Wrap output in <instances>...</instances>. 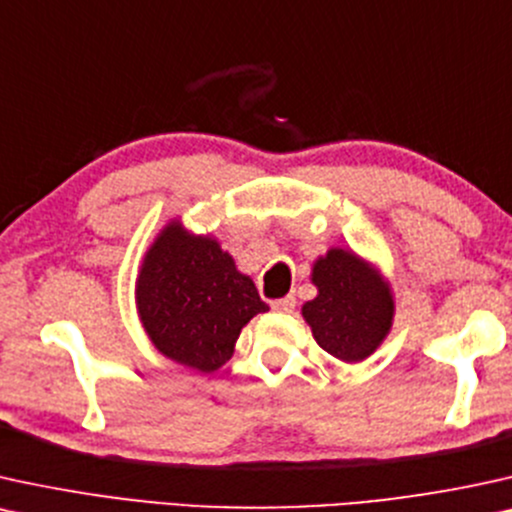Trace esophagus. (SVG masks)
Instances as JSON below:
<instances>
[{
    "label": "esophagus",
    "mask_w": 512,
    "mask_h": 512,
    "mask_svg": "<svg viewBox=\"0 0 512 512\" xmlns=\"http://www.w3.org/2000/svg\"><path fill=\"white\" fill-rule=\"evenodd\" d=\"M295 295H286V297H278V300L271 302V309H276V312H293L295 309Z\"/></svg>",
    "instance_id": "34e87169"
}]
</instances>
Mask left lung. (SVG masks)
Here are the masks:
<instances>
[{
  "mask_svg": "<svg viewBox=\"0 0 512 512\" xmlns=\"http://www.w3.org/2000/svg\"><path fill=\"white\" fill-rule=\"evenodd\" d=\"M319 295L302 307L319 345L342 361H361L392 326L394 302L380 276L347 250H331L314 264Z\"/></svg>",
  "mask_w": 512,
  "mask_h": 512,
  "instance_id": "1",
  "label": "left lung"
}]
</instances>
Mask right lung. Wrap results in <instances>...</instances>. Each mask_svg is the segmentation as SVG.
<instances>
[{"label":"right lung","instance_id":"obj_1","mask_svg":"<svg viewBox=\"0 0 512 512\" xmlns=\"http://www.w3.org/2000/svg\"><path fill=\"white\" fill-rule=\"evenodd\" d=\"M137 302L153 345L203 373L224 366L241 328L269 309L217 241L186 234L177 222L148 250Z\"/></svg>","mask_w":512,"mask_h":512}]
</instances>
